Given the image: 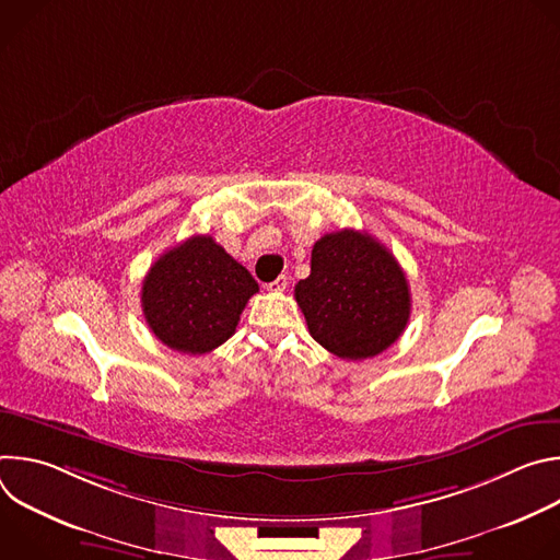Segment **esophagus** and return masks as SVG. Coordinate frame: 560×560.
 Wrapping results in <instances>:
<instances>
[{"mask_svg": "<svg viewBox=\"0 0 560 560\" xmlns=\"http://www.w3.org/2000/svg\"><path fill=\"white\" fill-rule=\"evenodd\" d=\"M285 288H288V277H285V275L277 277L272 283H268V290H270V292H283Z\"/></svg>", "mask_w": 560, "mask_h": 560, "instance_id": "esophagus-1", "label": "esophagus"}]
</instances>
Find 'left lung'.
Returning <instances> with one entry per match:
<instances>
[{"mask_svg":"<svg viewBox=\"0 0 560 560\" xmlns=\"http://www.w3.org/2000/svg\"><path fill=\"white\" fill-rule=\"evenodd\" d=\"M294 299L312 339L350 361L387 350L404 335L412 307L394 255L368 232L348 228L314 244L310 277L294 285Z\"/></svg>","mask_w":560,"mask_h":560,"instance_id":"1","label":"left lung"}]
</instances>
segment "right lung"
I'll return each mask as SVG.
<instances>
[{
	"label": "right lung",
	"mask_w": 560,
	"mask_h": 560,
	"mask_svg": "<svg viewBox=\"0 0 560 560\" xmlns=\"http://www.w3.org/2000/svg\"><path fill=\"white\" fill-rule=\"evenodd\" d=\"M257 292V281L242 264L212 236L195 234L150 266L141 307L159 341L184 354H206L234 335Z\"/></svg>",
	"instance_id": "1"
}]
</instances>
